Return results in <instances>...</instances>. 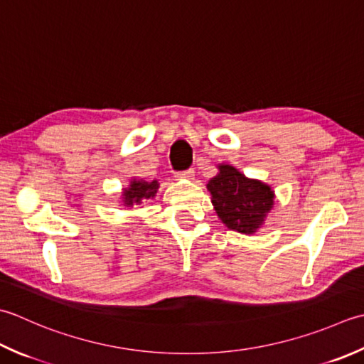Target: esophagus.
Listing matches in <instances>:
<instances>
[{"label": "esophagus", "mask_w": 364, "mask_h": 364, "mask_svg": "<svg viewBox=\"0 0 364 364\" xmlns=\"http://www.w3.org/2000/svg\"><path fill=\"white\" fill-rule=\"evenodd\" d=\"M194 175H196L194 168H189V170H186V172H183L180 175H176V176L178 178H184V180H192V178H194Z\"/></svg>", "instance_id": "34e87169"}]
</instances>
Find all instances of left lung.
Wrapping results in <instances>:
<instances>
[{
  "label": "left lung",
  "mask_w": 364,
  "mask_h": 364,
  "mask_svg": "<svg viewBox=\"0 0 364 364\" xmlns=\"http://www.w3.org/2000/svg\"><path fill=\"white\" fill-rule=\"evenodd\" d=\"M219 173L206 189L211 194L219 219L230 230L255 233L274 205V191L259 180H251L229 164H220Z\"/></svg>",
  "instance_id": "obj_1"
}]
</instances>
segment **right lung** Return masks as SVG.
I'll return each instance as SVG.
<instances>
[{
	"mask_svg": "<svg viewBox=\"0 0 364 364\" xmlns=\"http://www.w3.org/2000/svg\"><path fill=\"white\" fill-rule=\"evenodd\" d=\"M158 189H159L158 180L145 181V180H137V178H134L129 186L123 189V203L124 206L140 205L144 200L153 198L156 196V192H158Z\"/></svg>",
	"mask_w": 364,
	"mask_h": 364,
	"instance_id": "obj_1",
	"label": "right lung"
}]
</instances>
